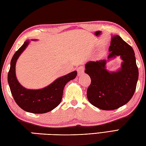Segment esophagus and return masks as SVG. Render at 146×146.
Here are the masks:
<instances>
[{"label": "esophagus", "instance_id": "1", "mask_svg": "<svg viewBox=\"0 0 146 146\" xmlns=\"http://www.w3.org/2000/svg\"><path fill=\"white\" fill-rule=\"evenodd\" d=\"M84 70H85V68H84V66H82V65H81V66H80V67H79L78 68V69H77V71H78V75L79 76V75H80V74H82V73H84Z\"/></svg>", "mask_w": 146, "mask_h": 146}]
</instances>
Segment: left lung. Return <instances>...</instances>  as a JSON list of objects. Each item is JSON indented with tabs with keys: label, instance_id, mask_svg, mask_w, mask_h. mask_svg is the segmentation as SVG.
I'll return each mask as SVG.
<instances>
[{
	"label": "left lung",
	"instance_id": "obj_1",
	"mask_svg": "<svg viewBox=\"0 0 146 146\" xmlns=\"http://www.w3.org/2000/svg\"><path fill=\"white\" fill-rule=\"evenodd\" d=\"M108 59L120 56L123 60L121 68L116 72L106 69V60L89 62L85 73L91 78L87 98L98 109L111 111L128 103L136 89L139 69L133 48L119 35L112 38Z\"/></svg>",
	"mask_w": 146,
	"mask_h": 146
}]
</instances>
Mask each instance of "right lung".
Returning a JSON list of instances; mask_svg holds the SVG:
<instances>
[{
    "instance_id": "obj_1",
    "label": "right lung",
    "mask_w": 146,
    "mask_h": 146,
    "mask_svg": "<svg viewBox=\"0 0 146 146\" xmlns=\"http://www.w3.org/2000/svg\"><path fill=\"white\" fill-rule=\"evenodd\" d=\"M29 44L25 42L16 51L11 61L7 75L8 83L14 100L24 111L34 114H42L51 111L61 102L64 87L67 82L77 76V71L57 79L53 83L40 90H28L19 83L16 78L15 66L19 56Z\"/></svg>"
}]
</instances>
